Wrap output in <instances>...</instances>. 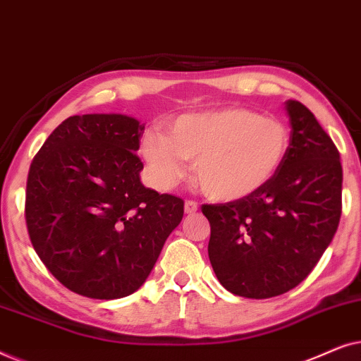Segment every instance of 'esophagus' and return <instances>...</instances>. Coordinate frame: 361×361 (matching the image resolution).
<instances>
[{
	"label": "esophagus",
	"mask_w": 361,
	"mask_h": 361,
	"mask_svg": "<svg viewBox=\"0 0 361 361\" xmlns=\"http://www.w3.org/2000/svg\"><path fill=\"white\" fill-rule=\"evenodd\" d=\"M184 210H185V214H189V215H192V214H195V212H197V210H199V204H197V202H195V200H185Z\"/></svg>",
	"instance_id": "34e87169"
}]
</instances>
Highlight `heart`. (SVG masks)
<instances>
[{
	"label": "heart",
	"instance_id": "b5f03b06",
	"mask_svg": "<svg viewBox=\"0 0 361 361\" xmlns=\"http://www.w3.org/2000/svg\"><path fill=\"white\" fill-rule=\"evenodd\" d=\"M289 151V131L276 118L246 108L189 113L176 118L166 135L146 133L141 156L159 189L185 176L184 159H195V179L215 200H238L276 176Z\"/></svg>",
	"mask_w": 361,
	"mask_h": 361
}]
</instances>
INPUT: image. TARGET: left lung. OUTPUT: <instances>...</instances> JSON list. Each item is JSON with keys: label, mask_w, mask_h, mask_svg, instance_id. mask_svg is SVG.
Wrapping results in <instances>:
<instances>
[{"label": "left lung", "mask_w": 361, "mask_h": 361, "mask_svg": "<svg viewBox=\"0 0 361 361\" xmlns=\"http://www.w3.org/2000/svg\"><path fill=\"white\" fill-rule=\"evenodd\" d=\"M286 111L289 151L273 179L243 199L202 205L212 268L241 298H276L302 283L342 215L338 149L307 106L288 100Z\"/></svg>", "instance_id": "left-lung-1"}]
</instances>
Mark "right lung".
Instances as JSON below:
<instances>
[{
	"mask_svg": "<svg viewBox=\"0 0 361 361\" xmlns=\"http://www.w3.org/2000/svg\"><path fill=\"white\" fill-rule=\"evenodd\" d=\"M142 133L126 115L71 116L29 167L31 243L54 278L85 298L140 289L184 216V200L141 184Z\"/></svg>",
	"mask_w": 361,
	"mask_h": 361,
	"instance_id": "1",
	"label": "right lung"
}]
</instances>
